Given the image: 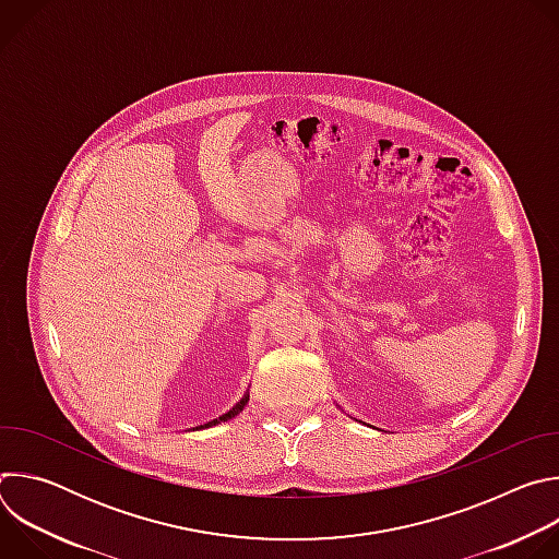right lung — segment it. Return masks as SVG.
Instances as JSON below:
<instances>
[{
  "mask_svg": "<svg viewBox=\"0 0 559 559\" xmlns=\"http://www.w3.org/2000/svg\"><path fill=\"white\" fill-rule=\"evenodd\" d=\"M246 403H248V395L243 397V401L241 403H238L234 409H229L225 416H221V418H216V420H212V423H207V425H203V427H212V425H218V423H225V420H229V418H234L238 412H241L243 407H246Z\"/></svg>",
  "mask_w": 559,
  "mask_h": 559,
  "instance_id": "obj_1",
  "label": "right lung"
}]
</instances>
